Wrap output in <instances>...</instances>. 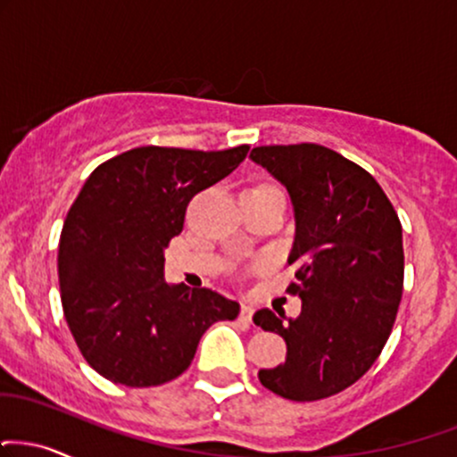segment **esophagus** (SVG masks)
I'll return each mask as SVG.
<instances>
[{"label":"esophagus","instance_id":"obj_1","mask_svg":"<svg viewBox=\"0 0 457 457\" xmlns=\"http://www.w3.org/2000/svg\"><path fill=\"white\" fill-rule=\"evenodd\" d=\"M253 312H255V309H253L251 304H243V306H240V319H243V321L251 323V319H253Z\"/></svg>","mask_w":457,"mask_h":457}]
</instances>
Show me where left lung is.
Instances as JSON below:
<instances>
[{
	"mask_svg": "<svg viewBox=\"0 0 457 457\" xmlns=\"http://www.w3.org/2000/svg\"><path fill=\"white\" fill-rule=\"evenodd\" d=\"M251 159L281 180L295 214L289 253L302 298L295 319L262 309L253 321L287 345L260 381L295 403L328 398L368 372L392 334L403 298V225L364 168L321 145L257 146Z\"/></svg>",
	"mask_w": 457,
	"mask_h": 457,
	"instance_id": "obj_1",
	"label": "left lung"
}]
</instances>
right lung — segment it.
<instances>
[{
    "label": "right lung",
    "mask_w": 457,
    "mask_h": 457,
    "mask_svg": "<svg viewBox=\"0 0 457 457\" xmlns=\"http://www.w3.org/2000/svg\"><path fill=\"white\" fill-rule=\"evenodd\" d=\"M249 145L228 151L138 146L93 170L59 238V287L82 357L104 378L153 387L189 368L202 334L238 317L217 291L168 285L163 249L187 204L232 174Z\"/></svg>",
    "instance_id": "obj_1"
}]
</instances>
